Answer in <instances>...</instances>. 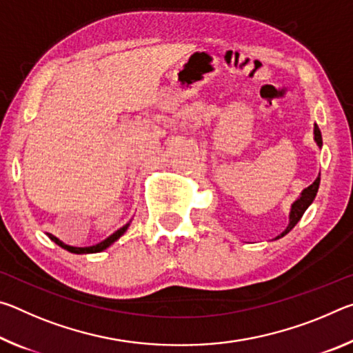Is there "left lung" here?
I'll return each mask as SVG.
<instances>
[{
  "label": "left lung",
  "instance_id": "1",
  "mask_svg": "<svg viewBox=\"0 0 353 353\" xmlns=\"http://www.w3.org/2000/svg\"><path fill=\"white\" fill-rule=\"evenodd\" d=\"M314 141H316V145H318L319 148L322 146V135H321V130L318 128V124H314ZM319 182H321V174L318 176V179H316V181L312 185H310V187H307L305 190L302 191L301 196H299V198H297V201H294V204L291 205V212H290V224L282 232V234H280L276 238V240L285 236L292 229V227H294L299 223V221H301L302 214L305 213L307 208L312 205V202L316 198V193H318V188H319Z\"/></svg>",
  "mask_w": 353,
  "mask_h": 353
}]
</instances>
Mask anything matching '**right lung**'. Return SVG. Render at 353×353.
I'll return each instance as SVG.
<instances>
[{"label":"right lung","instance_id":"add662e5","mask_svg":"<svg viewBox=\"0 0 353 353\" xmlns=\"http://www.w3.org/2000/svg\"><path fill=\"white\" fill-rule=\"evenodd\" d=\"M128 227H129V224H126V225H123L121 229H118L115 234H112L109 238H105L104 241H101V243H98V244H94V246H88V248H74V246H68V244H65V243H62L61 240H59V238H56L54 235H51V234H46L48 236L51 238L52 241H54L57 246H61L62 249H65V250H68V252H73V254H94V252H101V250H104V249H107L110 246V244H113L115 243L119 236H121L124 232L128 230Z\"/></svg>","mask_w":353,"mask_h":353}]
</instances>
